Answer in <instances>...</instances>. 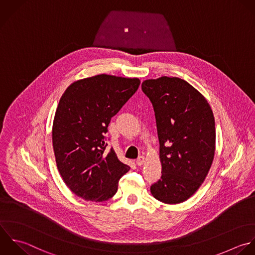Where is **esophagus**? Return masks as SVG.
<instances>
[{
  "label": "esophagus",
  "instance_id": "1",
  "mask_svg": "<svg viewBox=\"0 0 255 255\" xmlns=\"http://www.w3.org/2000/svg\"><path fill=\"white\" fill-rule=\"evenodd\" d=\"M145 162H146V158H145L144 156H140V157H138V159L136 160V164H137L138 166H142Z\"/></svg>",
  "mask_w": 255,
  "mask_h": 255
}]
</instances>
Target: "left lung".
Wrapping results in <instances>:
<instances>
[{"mask_svg": "<svg viewBox=\"0 0 255 255\" xmlns=\"http://www.w3.org/2000/svg\"><path fill=\"white\" fill-rule=\"evenodd\" d=\"M142 90L154 107L162 164L151 194L165 204L183 203L202 186L214 161L213 110L202 93L179 77L147 79Z\"/></svg>", "mask_w": 255, "mask_h": 255, "instance_id": "8db88e82", "label": "left lung"}]
</instances>
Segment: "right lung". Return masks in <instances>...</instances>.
I'll return each instance as SVG.
<instances>
[{
  "instance_id": "obj_1",
  "label": "right lung",
  "mask_w": 255,
  "mask_h": 255,
  "mask_svg": "<svg viewBox=\"0 0 255 255\" xmlns=\"http://www.w3.org/2000/svg\"><path fill=\"white\" fill-rule=\"evenodd\" d=\"M139 78L99 74L71 83L62 94L52 124L57 170L70 191L85 201L111 199L130 167L106 152L111 118L137 91Z\"/></svg>"
}]
</instances>
